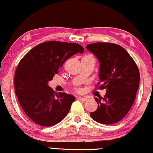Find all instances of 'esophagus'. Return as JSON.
Here are the masks:
<instances>
[{"instance_id":"obj_1","label":"esophagus","mask_w":153,"mask_h":153,"mask_svg":"<svg viewBox=\"0 0 153 153\" xmlns=\"http://www.w3.org/2000/svg\"><path fill=\"white\" fill-rule=\"evenodd\" d=\"M78 99L80 100V101H86V100H87V98H85V97H78Z\"/></svg>"}]
</instances>
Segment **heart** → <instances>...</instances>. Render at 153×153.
Wrapping results in <instances>:
<instances>
[{
  "label": "heart",
  "instance_id": "obj_1",
  "mask_svg": "<svg viewBox=\"0 0 153 153\" xmlns=\"http://www.w3.org/2000/svg\"><path fill=\"white\" fill-rule=\"evenodd\" d=\"M90 57V56H85V57Z\"/></svg>",
  "mask_w": 153,
  "mask_h": 153
}]
</instances>
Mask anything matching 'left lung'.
I'll return each instance as SVG.
<instances>
[{
  "label": "left lung",
  "instance_id": "8db88e82",
  "mask_svg": "<svg viewBox=\"0 0 153 153\" xmlns=\"http://www.w3.org/2000/svg\"><path fill=\"white\" fill-rule=\"evenodd\" d=\"M86 48L100 62L99 88L106 90L103 98L95 99L98 108L91 117L101 124H115L134 102L140 78L137 65L127 50L116 44L98 42Z\"/></svg>",
  "mask_w": 153,
  "mask_h": 153
}]
</instances>
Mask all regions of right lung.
<instances>
[{"label":"right lung","mask_w":153,"mask_h":153,"mask_svg":"<svg viewBox=\"0 0 153 153\" xmlns=\"http://www.w3.org/2000/svg\"><path fill=\"white\" fill-rule=\"evenodd\" d=\"M83 51V47L76 43L46 42L36 45L21 59L15 73V92L22 109L31 121L50 127L66 117L75 96L64 92L54 94L48 82L67 59Z\"/></svg>","instance_id":"obj_1"}]
</instances>
